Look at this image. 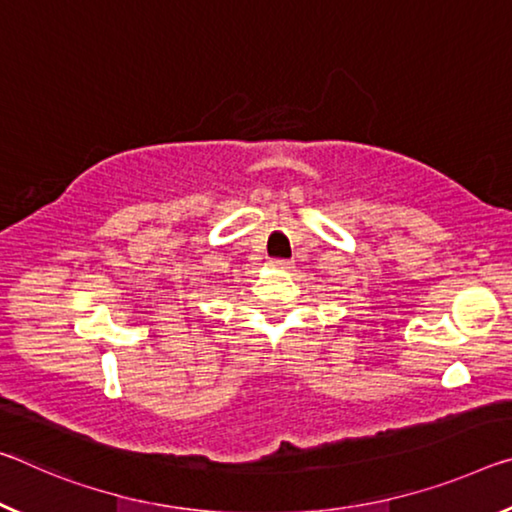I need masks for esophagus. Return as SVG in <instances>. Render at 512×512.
<instances>
[{
    "mask_svg": "<svg viewBox=\"0 0 512 512\" xmlns=\"http://www.w3.org/2000/svg\"><path fill=\"white\" fill-rule=\"evenodd\" d=\"M273 266H275V269L289 271L291 266H294V262H291V259H273Z\"/></svg>",
    "mask_w": 512,
    "mask_h": 512,
    "instance_id": "esophagus-1",
    "label": "esophagus"
}]
</instances>
